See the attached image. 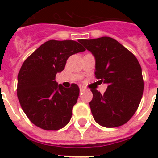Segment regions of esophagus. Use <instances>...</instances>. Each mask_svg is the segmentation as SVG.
Wrapping results in <instances>:
<instances>
[{
    "mask_svg": "<svg viewBox=\"0 0 158 158\" xmlns=\"http://www.w3.org/2000/svg\"><path fill=\"white\" fill-rule=\"evenodd\" d=\"M79 90H80V92H84L85 90V89L82 85H79Z\"/></svg>",
    "mask_w": 158,
    "mask_h": 158,
    "instance_id": "34e87169",
    "label": "esophagus"
}]
</instances>
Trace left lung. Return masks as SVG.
Wrapping results in <instances>:
<instances>
[{
  "label": "left lung",
  "instance_id": "obj_1",
  "mask_svg": "<svg viewBox=\"0 0 158 158\" xmlns=\"http://www.w3.org/2000/svg\"><path fill=\"white\" fill-rule=\"evenodd\" d=\"M96 60L95 77L108 84L103 94L92 89L89 102L98 124L106 128L128 122L137 110L144 89L142 69L137 58L109 37L79 41Z\"/></svg>",
  "mask_w": 158,
  "mask_h": 158
}]
</instances>
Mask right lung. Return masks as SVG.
Wrapping results in <instances>:
<instances>
[{"label":"right lung","mask_w":158,"mask_h":158,"mask_svg":"<svg viewBox=\"0 0 158 158\" xmlns=\"http://www.w3.org/2000/svg\"><path fill=\"white\" fill-rule=\"evenodd\" d=\"M84 51L75 41L50 40L24 60L18 74L17 96L23 110L36 126L58 130L69 123L79 89L75 84L66 89L55 79L70 56Z\"/></svg>","instance_id":"add662e5"}]
</instances>
